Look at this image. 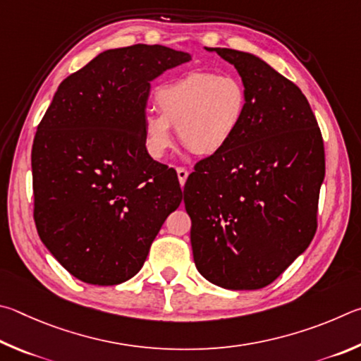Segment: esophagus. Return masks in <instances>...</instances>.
<instances>
[{
  "mask_svg": "<svg viewBox=\"0 0 361 361\" xmlns=\"http://www.w3.org/2000/svg\"><path fill=\"white\" fill-rule=\"evenodd\" d=\"M176 171H177V177H179L180 185H184L185 180H187V177H188V171L185 168H177Z\"/></svg>",
  "mask_w": 361,
  "mask_h": 361,
  "instance_id": "1",
  "label": "esophagus"
}]
</instances>
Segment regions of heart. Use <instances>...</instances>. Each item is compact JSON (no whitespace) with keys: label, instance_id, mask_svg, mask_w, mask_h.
Returning <instances> with one entry per match:
<instances>
[{"label":"heart","instance_id":"heart-1","mask_svg":"<svg viewBox=\"0 0 361 361\" xmlns=\"http://www.w3.org/2000/svg\"><path fill=\"white\" fill-rule=\"evenodd\" d=\"M160 114L145 112L144 141L155 160L173 145V128L182 144L198 155H214L228 147L247 116L249 93L233 74L192 71L168 80L155 90Z\"/></svg>","mask_w":361,"mask_h":361}]
</instances>
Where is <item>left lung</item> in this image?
I'll return each mask as SVG.
<instances>
[{"instance_id":"1","label":"left lung","mask_w":361,"mask_h":361,"mask_svg":"<svg viewBox=\"0 0 361 361\" xmlns=\"http://www.w3.org/2000/svg\"><path fill=\"white\" fill-rule=\"evenodd\" d=\"M217 52L238 69L247 116L228 147L195 166L184 187L200 274L228 290L269 286L317 230L324 139L302 92L258 56Z\"/></svg>"}]
</instances>
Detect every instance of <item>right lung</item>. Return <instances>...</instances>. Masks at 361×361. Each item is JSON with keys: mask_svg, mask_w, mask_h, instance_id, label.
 I'll list each match as a JSON object with an SVG mask.
<instances>
[{"mask_svg": "<svg viewBox=\"0 0 361 361\" xmlns=\"http://www.w3.org/2000/svg\"><path fill=\"white\" fill-rule=\"evenodd\" d=\"M187 52L135 44L99 54L61 82L31 149L35 224L79 281L117 286L142 268L182 190L147 154L142 120L150 82Z\"/></svg>", "mask_w": 361, "mask_h": 361, "instance_id": "right-lung-1", "label": "right lung"}]
</instances>
